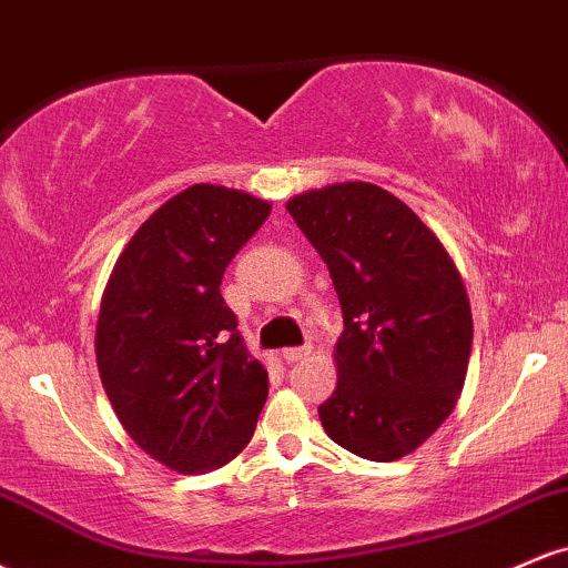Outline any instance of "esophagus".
Masks as SVG:
<instances>
[{"label": "esophagus", "instance_id": "1", "mask_svg": "<svg viewBox=\"0 0 568 568\" xmlns=\"http://www.w3.org/2000/svg\"><path fill=\"white\" fill-rule=\"evenodd\" d=\"M310 355H312L310 344H306V347H288V349H283V361L285 363H298V361H304V357H310Z\"/></svg>", "mask_w": 568, "mask_h": 568}]
</instances>
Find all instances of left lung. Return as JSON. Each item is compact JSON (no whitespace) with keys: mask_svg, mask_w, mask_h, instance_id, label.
<instances>
[{"mask_svg":"<svg viewBox=\"0 0 568 568\" xmlns=\"http://www.w3.org/2000/svg\"><path fill=\"white\" fill-rule=\"evenodd\" d=\"M285 207L328 264L344 315L338 384L317 408L323 429L363 459H400L448 419L465 387V280L438 234L368 181L310 189Z\"/></svg>","mask_w":568,"mask_h":568,"instance_id":"8db88e82","label":"left lung"}]
</instances>
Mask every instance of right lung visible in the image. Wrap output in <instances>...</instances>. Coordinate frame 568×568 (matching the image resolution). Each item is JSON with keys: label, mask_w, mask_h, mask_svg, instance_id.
I'll list each match as a JSON object with an SVG mask.
<instances>
[{"label": "right lung", "mask_w": 568, "mask_h": 568, "mask_svg": "<svg viewBox=\"0 0 568 568\" xmlns=\"http://www.w3.org/2000/svg\"><path fill=\"white\" fill-rule=\"evenodd\" d=\"M270 211L240 189L189 186L143 221L103 291L95 361L109 403L135 446L181 475L243 452L270 393L221 296Z\"/></svg>", "instance_id": "1"}]
</instances>
